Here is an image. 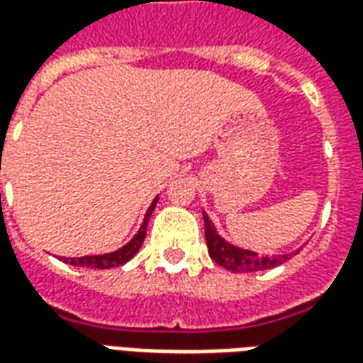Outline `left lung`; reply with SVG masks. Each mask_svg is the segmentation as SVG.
<instances>
[{
  "label": "left lung",
  "mask_w": 363,
  "mask_h": 363,
  "mask_svg": "<svg viewBox=\"0 0 363 363\" xmlns=\"http://www.w3.org/2000/svg\"><path fill=\"white\" fill-rule=\"evenodd\" d=\"M204 228H206V243H208V252L218 262L220 267L228 268L229 272H259V270H270L278 267L281 262L289 259V255H278V257H259L257 252L245 251L239 247H233L228 241H223L218 231L213 228L210 218L204 213Z\"/></svg>",
  "instance_id": "1"
}]
</instances>
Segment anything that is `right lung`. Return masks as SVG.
<instances>
[{
    "label": "right lung",
    "instance_id": "add662e5",
    "mask_svg": "<svg viewBox=\"0 0 363 363\" xmlns=\"http://www.w3.org/2000/svg\"><path fill=\"white\" fill-rule=\"evenodd\" d=\"M155 204H157V198L153 200V204L150 206V210L143 218V223L140 231L135 233V237L128 245H124L122 249L114 252H108V255H93V257H82V259H64V262L67 264H74V267H85V268H99V270H106V268L122 267L124 262L134 257L135 252L140 251L143 239H145V229H147V221L151 218V212L155 210Z\"/></svg>",
    "mask_w": 363,
    "mask_h": 363
}]
</instances>
